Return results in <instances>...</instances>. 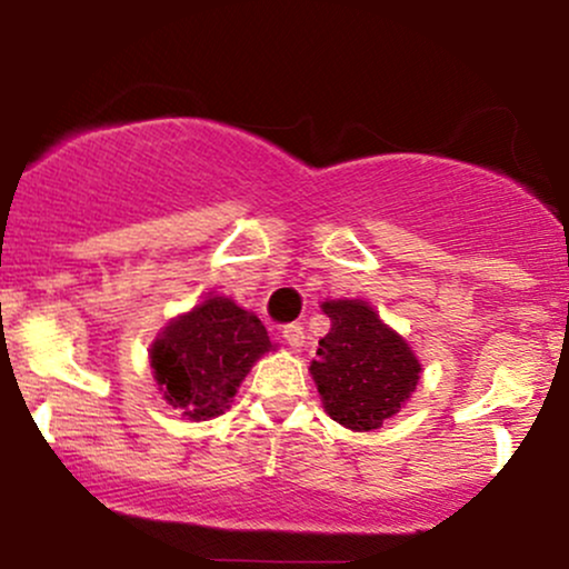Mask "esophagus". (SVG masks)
Returning a JSON list of instances; mask_svg holds the SVG:
<instances>
[{"mask_svg":"<svg viewBox=\"0 0 569 569\" xmlns=\"http://www.w3.org/2000/svg\"><path fill=\"white\" fill-rule=\"evenodd\" d=\"M283 339H286V345L291 347V350H299V347L305 345V328L299 326V323L286 326L283 328Z\"/></svg>","mask_w":569,"mask_h":569,"instance_id":"obj_1","label":"esophagus"}]
</instances>
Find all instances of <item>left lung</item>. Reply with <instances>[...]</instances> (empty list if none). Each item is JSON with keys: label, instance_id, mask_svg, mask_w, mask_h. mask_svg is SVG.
Listing matches in <instances>:
<instances>
[{"label": "left lung", "instance_id": "left-lung-1", "mask_svg": "<svg viewBox=\"0 0 569 569\" xmlns=\"http://www.w3.org/2000/svg\"><path fill=\"white\" fill-rule=\"evenodd\" d=\"M331 331L310 373L326 413L352 432H373L406 408L421 379L413 347L362 299H326Z\"/></svg>", "mask_w": 569, "mask_h": 569}]
</instances>
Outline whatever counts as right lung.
<instances>
[{
	"label": "right lung",
	"mask_w": 569,
	"mask_h": 569,
	"mask_svg": "<svg viewBox=\"0 0 569 569\" xmlns=\"http://www.w3.org/2000/svg\"><path fill=\"white\" fill-rule=\"evenodd\" d=\"M270 350L262 320L211 291L161 328L148 358L167 406L190 421H209L230 408L246 373Z\"/></svg>",
	"instance_id": "right-lung-1"
}]
</instances>
